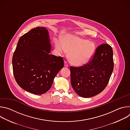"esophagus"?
Returning <instances> with one entry per match:
<instances>
[{
  "instance_id": "1",
  "label": "esophagus",
  "mask_w": 130,
  "mask_h": 130,
  "mask_svg": "<svg viewBox=\"0 0 130 130\" xmlns=\"http://www.w3.org/2000/svg\"><path fill=\"white\" fill-rule=\"evenodd\" d=\"M64 66H65V67H68V64L67 62L66 61H64Z\"/></svg>"
}]
</instances>
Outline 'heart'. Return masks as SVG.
<instances>
[{
    "instance_id": "b5f03b06",
    "label": "heart",
    "mask_w": 130,
    "mask_h": 130,
    "mask_svg": "<svg viewBox=\"0 0 130 130\" xmlns=\"http://www.w3.org/2000/svg\"><path fill=\"white\" fill-rule=\"evenodd\" d=\"M55 45L58 51L62 53L65 52L66 50L69 51L68 59L72 64L76 66L85 64L95 49L94 43L72 35L65 36L62 42L56 41Z\"/></svg>"
}]
</instances>
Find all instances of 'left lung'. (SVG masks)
I'll list each match as a JSON object with an SVG mask.
<instances>
[{
  "mask_svg": "<svg viewBox=\"0 0 130 130\" xmlns=\"http://www.w3.org/2000/svg\"><path fill=\"white\" fill-rule=\"evenodd\" d=\"M113 69L112 48L108 44H102L96 48L88 63L79 67L70 66L72 87L82 97L96 96L107 86Z\"/></svg>",
  "mask_w": 130,
  "mask_h": 130,
  "instance_id": "1",
  "label": "left lung"
}]
</instances>
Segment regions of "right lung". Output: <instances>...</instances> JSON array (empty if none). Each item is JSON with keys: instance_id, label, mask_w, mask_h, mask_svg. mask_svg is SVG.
I'll return each instance as SVG.
<instances>
[{"instance_id": "add662e5", "label": "right lung", "mask_w": 130, "mask_h": 130, "mask_svg": "<svg viewBox=\"0 0 130 130\" xmlns=\"http://www.w3.org/2000/svg\"><path fill=\"white\" fill-rule=\"evenodd\" d=\"M48 31L36 27L22 36L12 58L15 79L21 87L35 95L45 94L64 67L62 57L50 54Z\"/></svg>"}]
</instances>
